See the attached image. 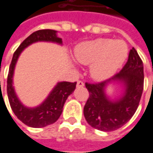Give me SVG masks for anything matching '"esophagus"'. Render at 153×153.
<instances>
[{"mask_svg": "<svg viewBox=\"0 0 153 153\" xmlns=\"http://www.w3.org/2000/svg\"><path fill=\"white\" fill-rule=\"evenodd\" d=\"M83 86H84L83 82H82V81H77V82H76V87H77V88H82Z\"/></svg>", "mask_w": 153, "mask_h": 153, "instance_id": "obj_1", "label": "esophagus"}]
</instances>
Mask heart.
Returning a JSON list of instances; mask_svg holds the SVG:
<instances>
[{"mask_svg": "<svg viewBox=\"0 0 153 153\" xmlns=\"http://www.w3.org/2000/svg\"><path fill=\"white\" fill-rule=\"evenodd\" d=\"M128 46L124 40L97 39L80 44L75 50L76 60L89 65V72L96 80L112 76L126 61Z\"/></svg>", "mask_w": 153, "mask_h": 153, "instance_id": "1", "label": "heart"}]
</instances>
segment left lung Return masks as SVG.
<instances>
[{
  "instance_id": "1",
  "label": "left lung",
  "mask_w": 153,
  "mask_h": 153,
  "mask_svg": "<svg viewBox=\"0 0 153 153\" xmlns=\"http://www.w3.org/2000/svg\"><path fill=\"white\" fill-rule=\"evenodd\" d=\"M123 83L125 91L116 101H111L105 93L109 82ZM89 93L83 108V114L92 127L111 132L125 125L136 112L144 88V67L141 58L134 47L122 70L114 76L97 83L86 82Z\"/></svg>"
}]
</instances>
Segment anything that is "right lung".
Returning <instances> with one entry per match:
<instances>
[{"mask_svg":"<svg viewBox=\"0 0 153 153\" xmlns=\"http://www.w3.org/2000/svg\"><path fill=\"white\" fill-rule=\"evenodd\" d=\"M38 41H48L62 44V39L57 36V31L43 29L33 33L19 45L14 51L7 75V92L11 108L14 114L24 124L31 127L39 128L56 122L60 117L65 101L76 88V82H60L51 90L48 97L36 108H27L20 102L13 86V76L16 62L21 51L28 45Z\"/></svg>","mask_w":153,"mask_h":153,"instance_id":"obj_1","label":"right lung"}]
</instances>
